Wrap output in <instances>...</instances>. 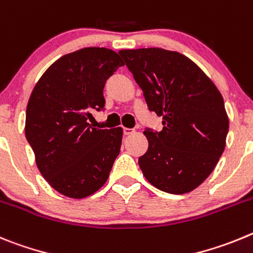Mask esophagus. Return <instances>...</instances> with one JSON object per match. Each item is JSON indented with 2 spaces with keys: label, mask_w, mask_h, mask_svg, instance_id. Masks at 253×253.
I'll return each mask as SVG.
<instances>
[{
  "label": "esophagus",
  "mask_w": 253,
  "mask_h": 253,
  "mask_svg": "<svg viewBox=\"0 0 253 253\" xmlns=\"http://www.w3.org/2000/svg\"><path fill=\"white\" fill-rule=\"evenodd\" d=\"M133 132H135V129H133V128H127V127H124L125 135H132Z\"/></svg>",
  "instance_id": "34e87169"
}]
</instances>
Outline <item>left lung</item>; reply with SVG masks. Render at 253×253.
<instances>
[{
	"label": "left lung",
	"mask_w": 253,
	"mask_h": 253,
	"mask_svg": "<svg viewBox=\"0 0 253 253\" xmlns=\"http://www.w3.org/2000/svg\"><path fill=\"white\" fill-rule=\"evenodd\" d=\"M163 129L146 128V154L138 158L151 185L170 194L192 192L211 174L226 147L229 121L215 84L194 61L176 51L121 50Z\"/></svg>",
	"instance_id": "left-lung-1"
}]
</instances>
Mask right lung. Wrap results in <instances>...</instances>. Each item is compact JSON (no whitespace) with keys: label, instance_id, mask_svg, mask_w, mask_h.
Returning <instances> with one entry per match:
<instances>
[{"label":"right lung","instance_id":"obj_1","mask_svg":"<svg viewBox=\"0 0 253 253\" xmlns=\"http://www.w3.org/2000/svg\"><path fill=\"white\" fill-rule=\"evenodd\" d=\"M122 65L113 50L84 47L54 61L31 92L25 135L39 171L65 197L99 190L120 154L124 129L97 128L88 118L104 108V84Z\"/></svg>","mask_w":253,"mask_h":253}]
</instances>
